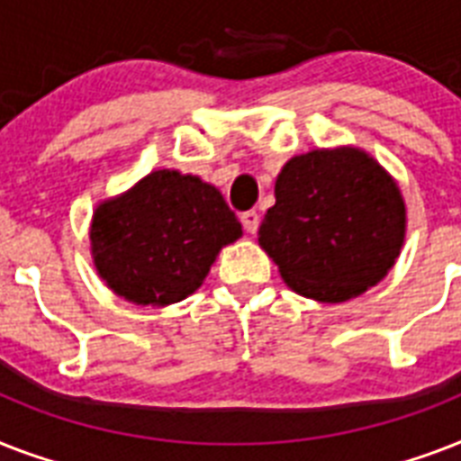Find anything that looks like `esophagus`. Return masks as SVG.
Returning <instances> with one entry per match:
<instances>
[{
	"mask_svg": "<svg viewBox=\"0 0 461 461\" xmlns=\"http://www.w3.org/2000/svg\"><path fill=\"white\" fill-rule=\"evenodd\" d=\"M241 224H244V230L249 231V234H256V230H258L260 224V215L256 210H246V212H241Z\"/></svg>",
	"mask_w": 461,
	"mask_h": 461,
	"instance_id": "34e87169",
	"label": "esophagus"
}]
</instances>
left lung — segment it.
I'll use <instances>...</instances> for the list:
<instances>
[{"label":"left lung","instance_id":"left-lung-1","mask_svg":"<svg viewBox=\"0 0 461 461\" xmlns=\"http://www.w3.org/2000/svg\"><path fill=\"white\" fill-rule=\"evenodd\" d=\"M404 234L407 205L393 174L361 148L337 146L282 167L258 244L296 294L342 303L393 270Z\"/></svg>","mask_w":461,"mask_h":461}]
</instances>
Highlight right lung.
I'll return each mask as SVG.
<instances>
[{"instance_id": "right-lung-1", "label": "right lung", "mask_w": 461, "mask_h": 461, "mask_svg": "<svg viewBox=\"0 0 461 461\" xmlns=\"http://www.w3.org/2000/svg\"><path fill=\"white\" fill-rule=\"evenodd\" d=\"M241 234L222 194L179 169H155L97 203L88 231L100 280L126 302L153 308L194 294L217 253Z\"/></svg>"}]
</instances>
